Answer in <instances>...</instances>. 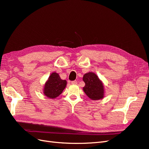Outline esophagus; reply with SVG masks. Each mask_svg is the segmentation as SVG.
<instances>
[{
    "label": "esophagus",
    "instance_id": "34e87169",
    "mask_svg": "<svg viewBox=\"0 0 149 149\" xmlns=\"http://www.w3.org/2000/svg\"><path fill=\"white\" fill-rule=\"evenodd\" d=\"M71 84H78V82L76 81H73L71 82Z\"/></svg>",
    "mask_w": 149,
    "mask_h": 149
}]
</instances>
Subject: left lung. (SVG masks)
<instances>
[{"instance_id":"1","label":"left lung","mask_w":149,"mask_h":149,"mask_svg":"<svg viewBox=\"0 0 149 149\" xmlns=\"http://www.w3.org/2000/svg\"><path fill=\"white\" fill-rule=\"evenodd\" d=\"M83 80L85 83L83 91L92 100H100L104 96V85L98 76L93 72L84 74Z\"/></svg>"}]
</instances>
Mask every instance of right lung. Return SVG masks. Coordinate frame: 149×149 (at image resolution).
I'll return each instance as SVG.
<instances>
[{"instance_id": "obj_1", "label": "right lung", "mask_w": 149, "mask_h": 149, "mask_svg": "<svg viewBox=\"0 0 149 149\" xmlns=\"http://www.w3.org/2000/svg\"><path fill=\"white\" fill-rule=\"evenodd\" d=\"M66 83V81L62 80L58 73H52L45 84L43 94L49 98L55 99L63 91Z\"/></svg>"}]
</instances>
